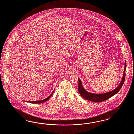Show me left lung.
I'll return each mask as SVG.
<instances>
[{
	"instance_id": "1",
	"label": "left lung",
	"mask_w": 134,
	"mask_h": 134,
	"mask_svg": "<svg viewBox=\"0 0 134 134\" xmlns=\"http://www.w3.org/2000/svg\"><path fill=\"white\" fill-rule=\"evenodd\" d=\"M126 68V60L125 61V66L124 68V71L123 76L122 77L121 81H120L119 85L118 87L109 92H106L105 93H91L88 91H86V90L83 87L82 82L81 80L79 77V87H78V90L80 94L81 95L82 97L85 98V99L89 100L90 101L96 102H101L104 101L106 100L109 99L112 96H113L115 94L118 93V91L120 90L122 86L123 85L124 82L125 81V71Z\"/></svg>"
}]
</instances>
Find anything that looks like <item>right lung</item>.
<instances>
[{"label": "right lung", "instance_id": "obj_1", "mask_svg": "<svg viewBox=\"0 0 134 134\" xmlns=\"http://www.w3.org/2000/svg\"><path fill=\"white\" fill-rule=\"evenodd\" d=\"M53 92H54V91H53V92H52V93L48 97L46 98V99H43V100H39V101H29L27 102L33 103V104H40V103H42L45 102L46 101H47V100H48L49 99L50 97L52 96Z\"/></svg>", "mask_w": 134, "mask_h": 134}]
</instances>
